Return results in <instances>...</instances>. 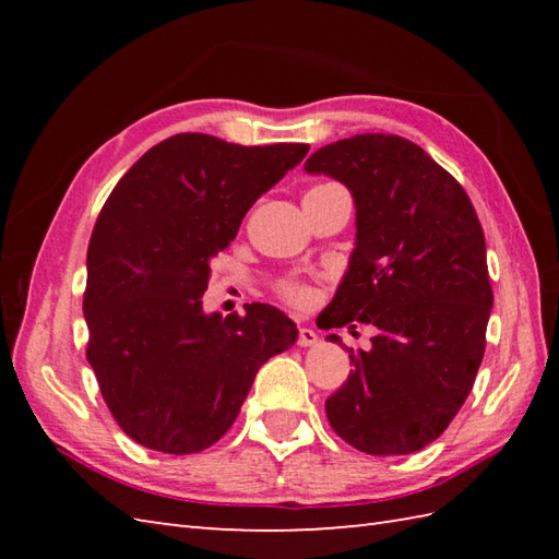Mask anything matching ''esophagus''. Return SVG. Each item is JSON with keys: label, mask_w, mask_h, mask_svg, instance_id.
Here are the masks:
<instances>
[{"label": "esophagus", "mask_w": 559, "mask_h": 559, "mask_svg": "<svg viewBox=\"0 0 559 559\" xmlns=\"http://www.w3.org/2000/svg\"><path fill=\"white\" fill-rule=\"evenodd\" d=\"M317 341H319V336L314 334L312 329H307V326H300V329H298V346H302V348L314 346Z\"/></svg>", "instance_id": "1"}]
</instances>
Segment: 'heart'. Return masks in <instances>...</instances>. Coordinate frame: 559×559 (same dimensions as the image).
Returning <instances> with one entry per match:
<instances>
[{
	"label": "heart",
	"instance_id": "heart-1",
	"mask_svg": "<svg viewBox=\"0 0 559 559\" xmlns=\"http://www.w3.org/2000/svg\"><path fill=\"white\" fill-rule=\"evenodd\" d=\"M273 290H276L278 298L286 305H290L293 310H307V307H312V302L317 298L312 283L305 278H298V276L281 278Z\"/></svg>",
	"mask_w": 559,
	"mask_h": 559
}]
</instances>
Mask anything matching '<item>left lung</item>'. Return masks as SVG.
<instances>
[{"mask_svg":"<svg viewBox=\"0 0 559 559\" xmlns=\"http://www.w3.org/2000/svg\"><path fill=\"white\" fill-rule=\"evenodd\" d=\"M305 168L336 177L358 206V245L319 324L377 326L370 350L348 348L353 370L326 418L365 454L420 451L454 420L485 355L492 288L478 213L454 175L396 134L341 139Z\"/></svg>","mask_w":559,"mask_h":559,"instance_id":"8db88e82","label":"left lung"}]
</instances>
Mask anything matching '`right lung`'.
Wrapping results in <instances>:
<instances>
[{"label":"right lung","mask_w":559,"mask_h":559,"mask_svg":"<svg viewBox=\"0 0 559 559\" xmlns=\"http://www.w3.org/2000/svg\"><path fill=\"white\" fill-rule=\"evenodd\" d=\"M310 146H240L175 134L115 185L88 242L86 358L127 437L163 454H197L230 430L257 370L298 329L252 302L204 314L211 259L245 213Z\"/></svg>","instance_id":"add662e5"}]
</instances>
